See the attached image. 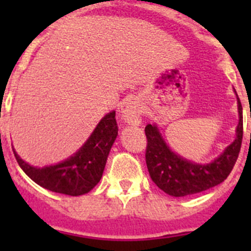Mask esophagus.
Masks as SVG:
<instances>
[{
	"label": "esophagus",
	"instance_id": "obj_1",
	"mask_svg": "<svg viewBox=\"0 0 251 251\" xmlns=\"http://www.w3.org/2000/svg\"><path fill=\"white\" fill-rule=\"evenodd\" d=\"M141 114H142V106L136 99L130 100L127 103L126 108L123 109V121L132 126H139L141 123Z\"/></svg>",
	"mask_w": 251,
	"mask_h": 251
}]
</instances>
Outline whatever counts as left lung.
<instances>
[{
  "label": "left lung",
  "mask_w": 251,
  "mask_h": 251,
  "mask_svg": "<svg viewBox=\"0 0 251 251\" xmlns=\"http://www.w3.org/2000/svg\"><path fill=\"white\" fill-rule=\"evenodd\" d=\"M238 110L236 138L207 165L194 163L172 152L157 126L148 124L145 129L147 137L146 163L153 182L171 196L183 197L202 192L225 181L234 168L243 142V106L239 98Z\"/></svg>",
  "instance_id": "obj_1"
}]
</instances>
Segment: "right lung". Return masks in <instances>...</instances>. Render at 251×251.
I'll use <instances>...</instances> for the list:
<instances>
[{"instance_id": "obj_1", "label": "right lung", "mask_w": 251, "mask_h": 251, "mask_svg": "<svg viewBox=\"0 0 251 251\" xmlns=\"http://www.w3.org/2000/svg\"><path fill=\"white\" fill-rule=\"evenodd\" d=\"M118 136L115 112L99 122L89 139L74 156L48 167H34L22 161L15 151V157L22 171L41 187L57 194L80 196L98 185L103 176L109 151Z\"/></svg>"}]
</instances>
